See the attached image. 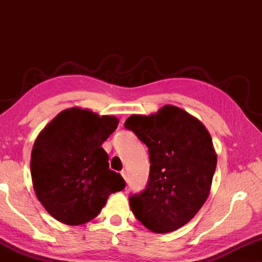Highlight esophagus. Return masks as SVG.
Here are the masks:
<instances>
[{
  "label": "esophagus",
  "mask_w": 262,
  "mask_h": 262,
  "mask_svg": "<svg viewBox=\"0 0 262 262\" xmlns=\"http://www.w3.org/2000/svg\"><path fill=\"white\" fill-rule=\"evenodd\" d=\"M121 176L123 177V179H125L126 181L128 180V176H127V172H126L125 170H123V171H121Z\"/></svg>",
  "instance_id": "1"
}]
</instances>
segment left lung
<instances>
[{"instance_id": "left-lung-1", "label": "left lung", "mask_w": 262, "mask_h": 262, "mask_svg": "<svg viewBox=\"0 0 262 262\" xmlns=\"http://www.w3.org/2000/svg\"><path fill=\"white\" fill-rule=\"evenodd\" d=\"M148 147L145 188L130 194V208L145 228L166 233L193 219L207 200L217 157L209 133L184 110L166 105L156 114L125 122Z\"/></svg>"}]
</instances>
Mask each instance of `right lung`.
<instances>
[{"mask_svg":"<svg viewBox=\"0 0 262 262\" xmlns=\"http://www.w3.org/2000/svg\"><path fill=\"white\" fill-rule=\"evenodd\" d=\"M117 126L115 117L73 107L53 119L37 137L31 155L33 187L55 220L68 225L90 222L108 195L126 187L101 148Z\"/></svg>","mask_w":262,"mask_h":262,"instance_id":"add662e5","label":"right lung"}]
</instances>
